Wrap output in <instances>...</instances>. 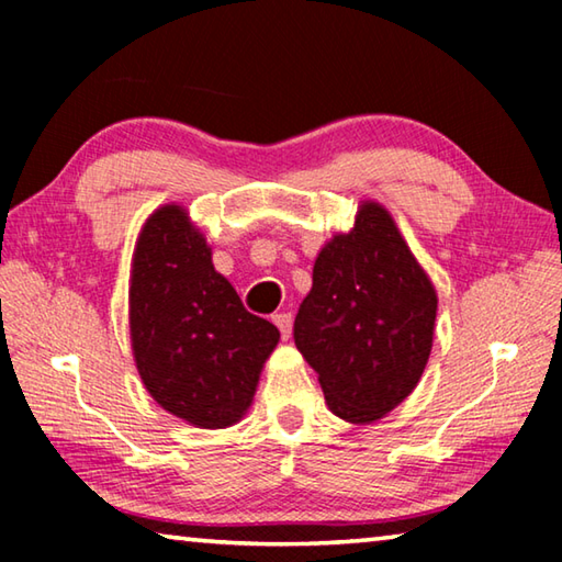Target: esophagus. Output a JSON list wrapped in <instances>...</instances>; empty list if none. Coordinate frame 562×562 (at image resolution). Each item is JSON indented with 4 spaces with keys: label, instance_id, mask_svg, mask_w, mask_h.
<instances>
[{
    "label": "esophagus",
    "instance_id": "1",
    "mask_svg": "<svg viewBox=\"0 0 562 562\" xmlns=\"http://www.w3.org/2000/svg\"><path fill=\"white\" fill-rule=\"evenodd\" d=\"M272 322H274V325H278L280 335L288 339L290 331H292V315H290V312H278V315L272 317Z\"/></svg>",
    "mask_w": 562,
    "mask_h": 562
}]
</instances>
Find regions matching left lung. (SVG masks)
Returning <instances> with one entry per match:
<instances>
[{"label": "left lung", "instance_id": "8db88e82", "mask_svg": "<svg viewBox=\"0 0 562 562\" xmlns=\"http://www.w3.org/2000/svg\"><path fill=\"white\" fill-rule=\"evenodd\" d=\"M436 292L382 205L322 247L294 317V345L331 412L372 424L414 392L431 355Z\"/></svg>", "mask_w": 562, "mask_h": 562}]
</instances>
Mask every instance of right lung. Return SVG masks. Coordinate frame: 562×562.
I'll use <instances>...</instances> for the list:
<instances>
[{
  "label": "right lung",
  "instance_id": "obj_1",
  "mask_svg": "<svg viewBox=\"0 0 562 562\" xmlns=\"http://www.w3.org/2000/svg\"><path fill=\"white\" fill-rule=\"evenodd\" d=\"M128 300L133 357L150 396L203 429L240 422L280 331L243 307L180 205L160 207L140 231Z\"/></svg>",
  "mask_w": 562,
  "mask_h": 562
}]
</instances>
